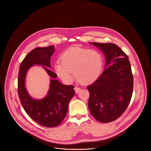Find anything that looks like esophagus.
<instances>
[{
	"instance_id": "1",
	"label": "esophagus",
	"mask_w": 151,
	"mask_h": 151,
	"mask_svg": "<svg viewBox=\"0 0 151 151\" xmlns=\"http://www.w3.org/2000/svg\"><path fill=\"white\" fill-rule=\"evenodd\" d=\"M74 90H75V93H78L81 91V89L80 88H79V87H75Z\"/></svg>"
}]
</instances>
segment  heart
<instances>
[{"instance_id": "b5f03b06", "label": "heart", "mask_w": 151, "mask_h": 151, "mask_svg": "<svg viewBox=\"0 0 151 151\" xmlns=\"http://www.w3.org/2000/svg\"><path fill=\"white\" fill-rule=\"evenodd\" d=\"M60 60L55 61V73L64 82L69 83L73 79V72L76 80L82 84L94 82L100 75L103 58L96 50L74 47L64 51Z\"/></svg>"}]
</instances>
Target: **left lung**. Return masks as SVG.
Listing matches in <instances>:
<instances>
[{
    "label": "left lung",
    "mask_w": 151,
    "mask_h": 151,
    "mask_svg": "<svg viewBox=\"0 0 151 151\" xmlns=\"http://www.w3.org/2000/svg\"><path fill=\"white\" fill-rule=\"evenodd\" d=\"M90 44L103 52L106 63L103 72L87 87L89 110L98 121L109 122L119 118L130 103L133 88L130 63L116 44Z\"/></svg>",
    "instance_id": "1"
}]
</instances>
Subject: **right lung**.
<instances>
[{
	"label": "right lung",
	"instance_id": "right-lung-1",
	"mask_svg": "<svg viewBox=\"0 0 151 151\" xmlns=\"http://www.w3.org/2000/svg\"><path fill=\"white\" fill-rule=\"evenodd\" d=\"M54 51V45L32 50L21 63L18 79V96L26 112L39 125L50 128L60 125L66 117L69 103L75 94L74 86L61 83L48 69L51 68L50 60ZM36 65H42L50 76L48 93L41 99L33 98L25 87L27 72Z\"/></svg>",
	"mask_w": 151,
	"mask_h": 151
}]
</instances>
